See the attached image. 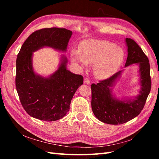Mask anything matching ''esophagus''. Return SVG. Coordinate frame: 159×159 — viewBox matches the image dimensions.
Segmentation results:
<instances>
[{
    "mask_svg": "<svg viewBox=\"0 0 159 159\" xmlns=\"http://www.w3.org/2000/svg\"><path fill=\"white\" fill-rule=\"evenodd\" d=\"M84 83L85 84H87V85H89L90 84V80L89 79H88L87 78H85L84 81Z\"/></svg>",
    "mask_w": 159,
    "mask_h": 159,
    "instance_id": "1",
    "label": "esophagus"
}]
</instances>
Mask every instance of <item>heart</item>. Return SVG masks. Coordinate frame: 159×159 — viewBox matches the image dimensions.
Wrapping results in <instances>:
<instances>
[{"mask_svg": "<svg viewBox=\"0 0 159 159\" xmlns=\"http://www.w3.org/2000/svg\"><path fill=\"white\" fill-rule=\"evenodd\" d=\"M71 57L72 61L81 66L95 64V76L103 79L117 71L123 60L124 52L121 48L109 41L89 40L84 42L80 50H72Z\"/></svg>", "mask_w": 159, "mask_h": 159, "instance_id": "1", "label": "heart"}]
</instances>
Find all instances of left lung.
Segmentation results:
<instances>
[{"label":"left lung","mask_w":159,"mask_h":159,"mask_svg":"<svg viewBox=\"0 0 159 159\" xmlns=\"http://www.w3.org/2000/svg\"><path fill=\"white\" fill-rule=\"evenodd\" d=\"M128 47V56L125 66L133 64L139 66L141 91L133 102H122L115 99L109 88L112 86L121 71H119L109 78L100 80L97 84H92L91 108L99 121L111 125L127 123L140 114L144 108L151 88L150 64L147 56L135 41L131 38L125 39Z\"/></svg>","instance_id":"1"}]
</instances>
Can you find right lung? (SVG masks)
Listing matches in <instances>:
<instances>
[{"label":"right lung","instance_id":"add662e5","mask_svg":"<svg viewBox=\"0 0 159 159\" xmlns=\"http://www.w3.org/2000/svg\"><path fill=\"white\" fill-rule=\"evenodd\" d=\"M71 35V31L63 28L38 30L24 42L18 54L16 88L23 108L32 117L46 121L64 117L76 90L83 84L82 75L66 70V57L50 78L37 75L32 69L33 52L44 46L66 51Z\"/></svg>","mask_w":159,"mask_h":159}]
</instances>
